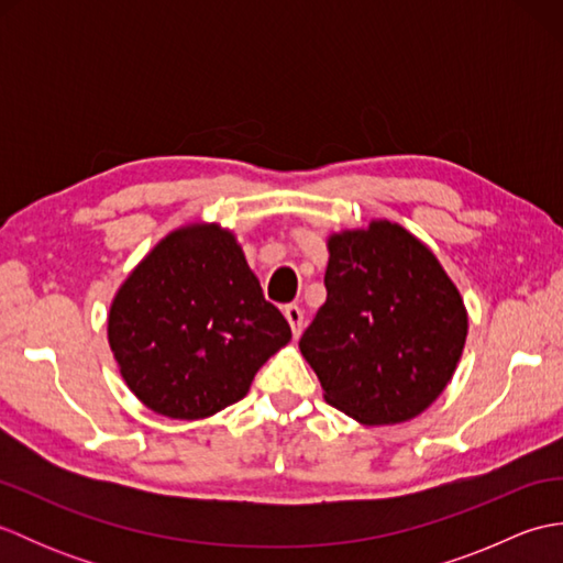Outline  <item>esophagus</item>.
Wrapping results in <instances>:
<instances>
[{
	"instance_id": "obj_1",
	"label": "esophagus",
	"mask_w": 563,
	"mask_h": 563,
	"mask_svg": "<svg viewBox=\"0 0 563 563\" xmlns=\"http://www.w3.org/2000/svg\"><path fill=\"white\" fill-rule=\"evenodd\" d=\"M283 314H285V319H288V324L292 329V336L300 339V333L305 329V312H302V309L297 305H288L283 309Z\"/></svg>"
}]
</instances>
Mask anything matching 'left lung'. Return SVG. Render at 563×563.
<instances>
[{
  "label": "left lung",
  "instance_id": "1",
  "mask_svg": "<svg viewBox=\"0 0 563 563\" xmlns=\"http://www.w3.org/2000/svg\"><path fill=\"white\" fill-rule=\"evenodd\" d=\"M327 302L300 339L333 409L365 426L411 421L454 375L466 341L460 290L401 224L329 236Z\"/></svg>",
  "mask_w": 563,
  "mask_h": 563
}]
</instances>
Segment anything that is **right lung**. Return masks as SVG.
I'll list each match as a JSON object with an SVG mask.
<instances>
[{"mask_svg": "<svg viewBox=\"0 0 563 563\" xmlns=\"http://www.w3.org/2000/svg\"><path fill=\"white\" fill-rule=\"evenodd\" d=\"M292 339L236 236L214 222L166 234L118 288L109 345L128 389L154 413L198 421L244 399Z\"/></svg>", "mask_w": 563, "mask_h": 563, "instance_id": "add662e5", "label": "right lung"}]
</instances>
